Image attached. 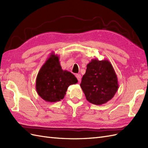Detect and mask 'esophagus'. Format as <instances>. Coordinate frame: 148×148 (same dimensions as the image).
I'll use <instances>...</instances> for the list:
<instances>
[{"instance_id":"esophagus-1","label":"esophagus","mask_w":148,"mask_h":148,"mask_svg":"<svg viewBox=\"0 0 148 148\" xmlns=\"http://www.w3.org/2000/svg\"><path fill=\"white\" fill-rule=\"evenodd\" d=\"M76 77L77 78L78 82H80V80H81V78H82L81 75H80V74H77V75H76Z\"/></svg>"}]
</instances>
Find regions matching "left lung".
Masks as SVG:
<instances>
[{"instance_id":"8db88e82","label":"left lung","mask_w":148,"mask_h":148,"mask_svg":"<svg viewBox=\"0 0 148 148\" xmlns=\"http://www.w3.org/2000/svg\"><path fill=\"white\" fill-rule=\"evenodd\" d=\"M80 86L86 99L95 105H102L113 98L119 88L117 77L107 60L92 59L86 65Z\"/></svg>"}]
</instances>
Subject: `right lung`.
<instances>
[{
	"label": "right lung",
	"mask_w": 148,
	"mask_h": 148,
	"mask_svg": "<svg viewBox=\"0 0 148 148\" xmlns=\"http://www.w3.org/2000/svg\"><path fill=\"white\" fill-rule=\"evenodd\" d=\"M77 82L73 74L62 70L59 56L52 53L38 72L36 89L46 102H56L64 98L68 86Z\"/></svg>",
	"instance_id": "1"
}]
</instances>
